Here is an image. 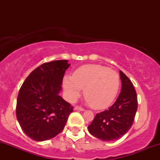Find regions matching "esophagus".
I'll list each match as a JSON object with an SVG mask.
<instances>
[{
    "label": "esophagus",
    "instance_id": "esophagus-1",
    "mask_svg": "<svg viewBox=\"0 0 160 160\" xmlns=\"http://www.w3.org/2000/svg\"><path fill=\"white\" fill-rule=\"evenodd\" d=\"M74 109L75 110V111H85V110H84L82 108L78 107V106H76V107H74Z\"/></svg>",
    "mask_w": 160,
    "mask_h": 160
}]
</instances>
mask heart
<instances>
[{
	"instance_id": "obj_1",
	"label": "heart",
	"mask_w": 160,
	"mask_h": 160,
	"mask_svg": "<svg viewBox=\"0 0 160 160\" xmlns=\"http://www.w3.org/2000/svg\"><path fill=\"white\" fill-rule=\"evenodd\" d=\"M120 86L118 73L100 65L82 66L73 76L65 75L63 87L70 102H74L84 89V97L95 109H104L115 100Z\"/></svg>"
}]
</instances>
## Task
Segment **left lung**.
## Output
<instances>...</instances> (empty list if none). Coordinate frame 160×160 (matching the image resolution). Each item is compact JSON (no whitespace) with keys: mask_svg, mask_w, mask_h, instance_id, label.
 <instances>
[{"mask_svg":"<svg viewBox=\"0 0 160 160\" xmlns=\"http://www.w3.org/2000/svg\"><path fill=\"white\" fill-rule=\"evenodd\" d=\"M121 92L111 108L97 113L88 126L91 135L104 141L120 138L132 126L138 108L137 94L132 82L120 71Z\"/></svg>","mask_w":160,"mask_h":160,"instance_id":"8db88e82","label":"left lung"}]
</instances>
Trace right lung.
<instances>
[{"label":"right lung","mask_w":160,"mask_h":160,"mask_svg":"<svg viewBox=\"0 0 160 160\" xmlns=\"http://www.w3.org/2000/svg\"><path fill=\"white\" fill-rule=\"evenodd\" d=\"M68 60L44 63L34 69L20 88L16 117L25 135L36 141L49 140L65 127L71 104L59 95Z\"/></svg>","instance_id":"right-lung-1"}]
</instances>
